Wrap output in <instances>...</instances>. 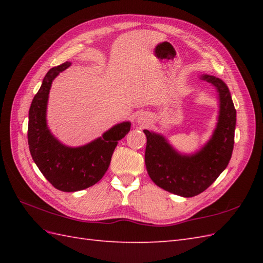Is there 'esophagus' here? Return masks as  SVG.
Segmentation results:
<instances>
[{"mask_svg": "<svg viewBox=\"0 0 263 263\" xmlns=\"http://www.w3.org/2000/svg\"><path fill=\"white\" fill-rule=\"evenodd\" d=\"M138 122L139 123H142V124H143V123H146L147 122V119H146V116H139L138 117Z\"/></svg>", "mask_w": 263, "mask_h": 263, "instance_id": "esophagus-1", "label": "esophagus"}]
</instances>
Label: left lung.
Returning a JSON list of instances; mask_svg holds the SVG:
<instances>
[{
    "label": "left lung",
    "instance_id": "left-lung-1",
    "mask_svg": "<svg viewBox=\"0 0 263 263\" xmlns=\"http://www.w3.org/2000/svg\"><path fill=\"white\" fill-rule=\"evenodd\" d=\"M219 95V116L210 140L193 155H182L158 133L143 130L147 137L144 163L153 182L181 197L191 198L208 189L230 163L234 148L236 109L230 89L219 78L203 74Z\"/></svg>",
    "mask_w": 263,
    "mask_h": 263
}]
</instances>
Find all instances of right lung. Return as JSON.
Wrapping results in <instances>:
<instances>
[{
  "label": "right lung",
  "instance_id": "right-lung-1",
  "mask_svg": "<svg viewBox=\"0 0 263 263\" xmlns=\"http://www.w3.org/2000/svg\"><path fill=\"white\" fill-rule=\"evenodd\" d=\"M70 65V62H65L47 72L32 99L28 122V144L33 161L46 180L63 192L80 191L102 180L117 142L131 127L130 122L120 123L103 137L77 148L64 146L52 135L46 123L49 89L60 72Z\"/></svg>",
  "mask_w": 263,
  "mask_h": 263
}]
</instances>
